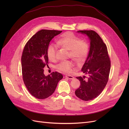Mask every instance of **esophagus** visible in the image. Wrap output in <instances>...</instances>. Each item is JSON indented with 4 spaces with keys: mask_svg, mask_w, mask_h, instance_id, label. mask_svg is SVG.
Masks as SVG:
<instances>
[{
    "mask_svg": "<svg viewBox=\"0 0 129 129\" xmlns=\"http://www.w3.org/2000/svg\"><path fill=\"white\" fill-rule=\"evenodd\" d=\"M66 77L68 78V79L69 80H73L74 79V77L71 75H66Z\"/></svg>",
    "mask_w": 129,
    "mask_h": 129,
    "instance_id": "esophagus-1",
    "label": "esophagus"
}]
</instances>
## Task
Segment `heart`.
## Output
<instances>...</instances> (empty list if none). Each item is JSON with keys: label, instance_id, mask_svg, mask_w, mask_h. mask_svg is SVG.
Returning <instances> with one entry per match:
<instances>
[{"label": "heart", "instance_id": "heart-1", "mask_svg": "<svg viewBox=\"0 0 129 129\" xmlns=\"http://www.w3.org/2000/svg\"><path fill=\"white\" fill-rule=\"evenodd\" d=\"M57 44L58 46L69 49V56L74 59L82 62L84 61L89 53V47L88 43L75 36L71 32H66L58 39ZM57 47L54 44H50L47 49V56L48 59L54 61L56 58ZM74 63L72 61H63L56 65V68L66 73L72 71Z\"/></svg>", "mask_w": 129, "mask_h": 129}]
</instances>
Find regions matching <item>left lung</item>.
<instances>
[{
	"label": "left lung",
	"mask_w": 129,
	"mask_h": 129,
	"mask_svg": "<svg viewBox=\"0 0 129 129\" xmlns=\"http://www.w3.org/2000/svg\"><path fill=\"white\" fill-rule=\"evenodd\" d=\"M77 32L87 35L90 41L88 55L81 69L88 77H76L81 85L75 92L79 99L88 101L99 96L106 86L111 62L106 45L96 32L87 30H79Z\"/></svg>",
	"instance_id": "obj_1"
}]
</instances>
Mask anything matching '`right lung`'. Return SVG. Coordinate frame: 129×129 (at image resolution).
Returning <instances> with one entry per match:
<instances>
[{
	"instance_id": "1",
	"label": "right lung",
	"mask_w": 129,
	"mask_h": 129,
	"mask_svg": "<svg viewBox=\"0 0 129 129\" xmlns=\"http://www.w3.org/2000/svg\"><path fill=\"white\" fill-rule=\"evenodd\" d=\"M62 30L42 29L27 41L21 56L22 75L29 93L38 99L52 95L63 75L57 72L45 76L44 68L48 63L47 49L50 41Z\"/></svg>"
}]
</instances>
